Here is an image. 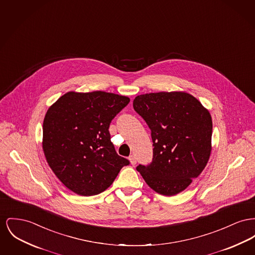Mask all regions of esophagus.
Listing matches in <instances>:
<instances>
[{
	"label": "esophagus",
	"instance_id": "1",
	"mask_svg": "<svg viewBox=\"0 0 255 255\" xmlns=\"http://www.w3.org/2000/svg\"><path fill=\"white\" fill-rule=\"evenodd\" d=\"M129 160H130V162H131L132 165H135V164H136V159H135V157L134 155H131V156L129 157Z\"/></svg>",
	"mask_w": 255,
	"mask_h": 255
}]
</instances>
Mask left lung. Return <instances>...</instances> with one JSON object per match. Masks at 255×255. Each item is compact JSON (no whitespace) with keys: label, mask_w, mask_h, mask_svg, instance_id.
Returning <instances> with one entry per match:
<instances>
[{"label":"left lung","mask_w":255,"mask_h":255,"mask_svg":"<svg viewBox=\"0 0 255 255\" xmlns=\"http://www.w3.org/2000/svg\"><path fill=\"white\" fill-rule=\"evenodd\" d=\"M133 107L148 125L154 146L152 162L137 165L136 170L156 193L179 194L208 163L213 128L209 112L181 91L138 95Z\"/></svg>","instance_id":"obj_1"}]
</instances>
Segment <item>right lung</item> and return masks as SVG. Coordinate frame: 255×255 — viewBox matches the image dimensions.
Masks as SVG:
<instances>
[{
  "label": "right lung",
  "mask_w": 255,
  "mask_h": 255,
  "mask_svg": "<svg viewBox=\"0 0 255 255\" xmlns=\"http://www.w3.org/2000/svg\"><path fill=\"white\" fill-rule=\"evenodd\" d=\"M130 99L105 91L62 95L46 113L42 147L48 165L77 195L104 192L130 162L111 141L112 120Z\"/></svg>",
  "instance_id": "obj_1"
}]
</instances>
